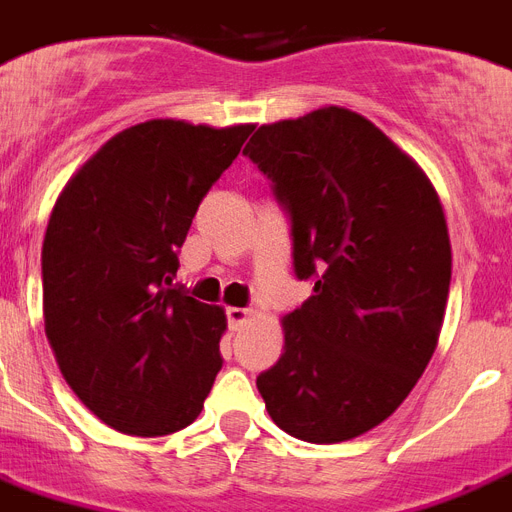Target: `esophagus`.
<instances>
[{"label": "esophagus", "mask_w": 512, "mask_h": 512, "mask_svg": "<svg viewBox=\"0 0 512 512\" xmlns=\"http://www.w3.org/2000/svg\"><path fill=\"white\" fill-rule=\"evenodd\" d=\"M253 318V312L251 310H243V307H229L227 310V320H229V326L235 328H243L248 320Z\"/></svg>", "instance_id": "obj_1"}]
</instances>
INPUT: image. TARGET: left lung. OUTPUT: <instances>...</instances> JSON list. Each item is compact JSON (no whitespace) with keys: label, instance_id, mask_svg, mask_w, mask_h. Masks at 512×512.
<instances>
[{"label":"left lung","instance_id":"1","mask_svg":"<svg viewBox=\"0 0 512 512\" xmlns=\"http://www.w3.org/2000/svg\"><path fill=\"white\" fill-rule=\"evenodd\" d=\"M243 154L272 181L293 272L312 283L256 387L293 438H358L406 400L438 344L451 283L441 200L374 122L339 106L261 125Z\"/></svg>","mask_w":512,"mask_h":512}]
</instances>
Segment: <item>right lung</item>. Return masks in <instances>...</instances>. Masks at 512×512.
<instances>
[{
    "instance_id": "1",
    "label": "right lung",
    "mask_w": 512,
    "mask_h": 512,
    "mask_svg": "<svg viewBox=\"0 0 512 512\" xmlns=\"http://www.w3.org/2000/svg\"><path fill=\"white\" fill-rule=\"evenodd\" d=\"M253 125L149 120L109 138L63 186L42 243L45 334L104 425L154 438L200 417L227 315L170 288L178 248Z\"/></svg>"
}]
</instances>
